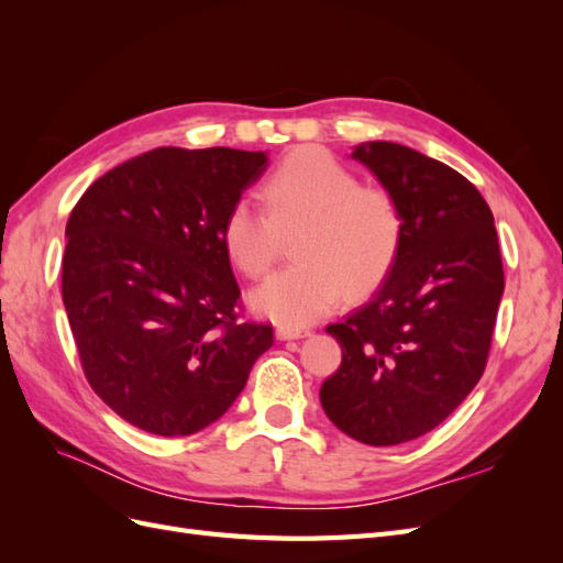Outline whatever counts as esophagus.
Segmentation results:
<instances>
[{
	"label": "esophagus",
	"instance_id": "obj_1",
	"mask_svg": "<svg viewBox=\"0 0 563 563\" xmlns=\"http://www.w3.org/2000/svg\"><path fill=\"white\" fill-rule=\"evenodd\" d=\"M305 335H310L308 329H294V327H279L277 329L279 340H298V338H305Z\"/></svg>",
	"mask_w": 563,
	"mask_h": 563
}]
</instances>
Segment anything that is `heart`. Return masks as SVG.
I'll use <instances>...</instances> for the list:
<instances>
[{
    "label": "heart",
    "instance_id": "obj_1",
    "mask_svg": "<svg viewBox=\"0 0 563 563\" xmlns=\"http://www.w3.org/2000/svg\"><path fill=\"white\" fill-rule=\"evenodd\" d=\"M265 209L236 201L220 242L232 265L258 279L277 265L291 240L294 265L255 288L249 302L282 327H302L343 300L378 286L404 242L397 197L376 183H360L327 150L298 147L265 183Z\"/></svg>",
    "mask_w": 563,
    "mask_h": 563
}]
</instances>
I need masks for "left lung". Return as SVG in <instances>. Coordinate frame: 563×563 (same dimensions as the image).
<instances>
[{"label":"left lung","instance_id":"8db88e82","mask_svg":"<svg viewBox=\"0 0 563 563\" xmlns=\"http://www.w3.org/2000/svg\"><path fill=\"white\" fill-rule=\"evenodd\" d=\"M404 213L395 265L331 323L340 350L319 399L338 430L395 446L444 422L479 383L505 288L493 213L455 168L397 143L354 147Z\"/></svg>","mask_w":563,"mask_h":563}]
</instances>
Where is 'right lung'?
Returning a JSON list of instances; mask_svg holds the SVG:
<instances>
[{"mask_svg": "<svg viewBox=\"0 0 563 563\" xmlns=\"http://www.w3.org/2000/svg\"><path fill=\"white\" fill-rule=\"evenodd\" d=\"M265 152L157 147L100 176L67 220L63 302L89 385L139 430L187 437L223 416L272 323L242 321L220 242Z\"/></svg>", "mask_w": 563, "mask_h": 563, "instance_id": "obj_1", "label": "right lung"}]
</instances>
